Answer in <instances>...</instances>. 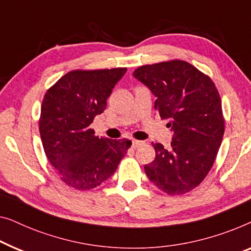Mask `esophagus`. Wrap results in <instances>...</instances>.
<instances>
[{"label": "esophagus", "instance_id": "34e87169", "mask_svg": "<svg viewBox=\"0 0 251 251\" xmlns=\"http://www.w3.org/2000/svg\"><path fill=\"white\" fill-rule=\"evenodd\" d=\"M143 144L142 141H137V140H133L132 141V147L133 148H139Z\"/></svg>", "mask_w": 251, "mask_h": 251}]
</instances>
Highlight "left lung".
Segmentation results:
<instances>
[{
	"instance_id": "obj_1",
	"label": "left lung",
	"mask_w": 251,
	"mask_h": 251,
	"mask_svg": "<svg viewBox=\"0 0 251 251\" xmlns=\"http://www.w3.org/2000/svg\"><path fill=\"white\" fill-rule=\"evenodd\" d=\"M157 100L154 109L169 119V149L152 143L156 158L144 171L157 188L183 195L200 184L213 167L224 135L218 91L209 77L182 60L147 65L133 73Z\"/></svg>"
}]
</instances>
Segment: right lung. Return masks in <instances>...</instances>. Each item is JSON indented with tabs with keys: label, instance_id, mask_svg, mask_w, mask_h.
<instances>
[{
	"label": "right lung",
	"instance_id": "right-lung-1",
	"mask_svg": "<svg viewBox=\"0 0 251 251\" xmlns=\"http://www.w3.org/2000/svg\"><path fill=\"white\" fill-rule=\"evenodd\" d=\"M126 70H73L44 95L40 133L45 154L61 181L74 189L90 190L107 181L132 144L95 136L90 128Z\"/></svg>",
	"mask_w": 251,
	"mask_h": 251
}]
</instances>
